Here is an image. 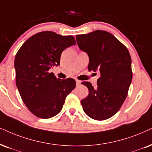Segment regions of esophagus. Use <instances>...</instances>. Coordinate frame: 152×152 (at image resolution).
Listing matches in <instances>:
<instances>
[{"label":"esophagus","instance_id":"obj_1","mask_svg":"<svg viewBox=\"0 0 152 152\" xmlns=\"http://www.w3.org/2000/svg\"><path fill=\"white\" fill-rule=\"evenodd\" d=\"M76 86H80V81L79 80H76Z\"/></svg>","mask_w":152,"mask_h":152}]
</instances>
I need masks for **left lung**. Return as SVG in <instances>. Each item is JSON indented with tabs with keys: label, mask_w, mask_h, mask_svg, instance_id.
Masks as SVG:
<instances>
[{
	"label": "left lung",
	"mask_w": 152,
	"mask_h": 152,
	"mask_svg": "<svg viewBox=\"0 0 152 152\" xmlns=\"http://www.w3.org/2000/svg\"><path fill=\"white\" fill-rule=\"evenodd\" d=\"M79 48L89 57L88 70L100 72L97 86L83 82L88 95L81 100L84 112L91 118L106 120L117 113L128 95L132 78L129 51L114 36L96 30L76 35Z\"/></svg>",
	"instance_id": "1"
}]
</instances>
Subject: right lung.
Listing matches in <instances>:
<instances>
[{
    "instance_id": "1",
    "label": "right lung",
    "mask_w": 152,
    "mask_h": 152,
    "mask_svg": "<svg viewBox=\"0 0 152 152\" xmlns=\"http://www.w3.org/2000/svg\"><path fill=\"white\" fill-rule=\"evenodd\" d=\"M73 45H76L74 36L46 31L26 40L16 54L17 87L25 105L38 118L58 114L66 96L76 87L73 78L59 79L49 72L59 65L62 52Z\"/></svg>"
}]
</instances>
